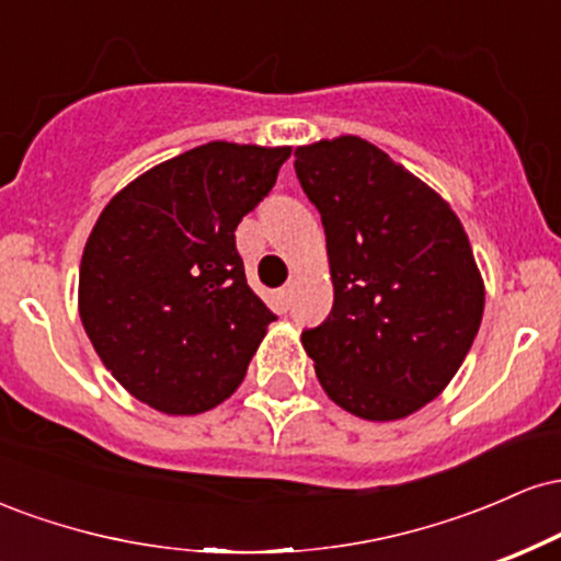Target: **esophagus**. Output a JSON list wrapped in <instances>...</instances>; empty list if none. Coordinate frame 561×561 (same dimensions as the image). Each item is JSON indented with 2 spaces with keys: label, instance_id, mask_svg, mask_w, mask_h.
I'll return each instance as SVG.
<instances>
[{
  "label": "esophagus",
  "instance_id": "esophagus-1",
  "mask_svg": "<svg viewBox=\"0 0 561 561\" xmlns=\"http://www.w3.org/2000/svg\"><path fill=\"white\" fill-rule=\"evenodd\" d=\"M289 295H293V282H287L285 287H279V289H276V300H279V306H282V308H287V302H289Z\"/></svg>",
  "mask_w": 561,
  "mask_h": 561
}]
</instances>
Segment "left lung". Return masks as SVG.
<instances>
[{
  "label": "left lung",
  "mask_w": 561,
  "mask_h": 561,
  "mask_svg": "<svg viewBox=\"0 0 561 561\" xmlns=\"http://www.w3.org/2000/svg\"><path fill=\"white\" fill-rule=\"evenodd\" d=\"M295 173L334 287L302 347L340 409L403 420L448 388L480 330L485 282L467 231L433 186L353 134L295 147Z\"/></svg>",
  "instance_id": "obj_1"
}]
</instances>
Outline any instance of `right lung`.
Here are the masks:
<instances>
[{
	"label": "right lung",
	"instance_id": "add662e5",
	"mask_svg": "<svg viewBox=\"0 0 561 561\" xmlns=\"http://www.w3.org/2000/svg\"><path fill=\"white\" fill-rule=\"evenodd\" d=\"M289 147L208 141L115 192L83 244L79 317L121 388L169 416L242 385L274 313L244 279L234 229Z\"/></svg>",
	"mask_w": 561,
	"mask_h": 561
}]
</instances>
